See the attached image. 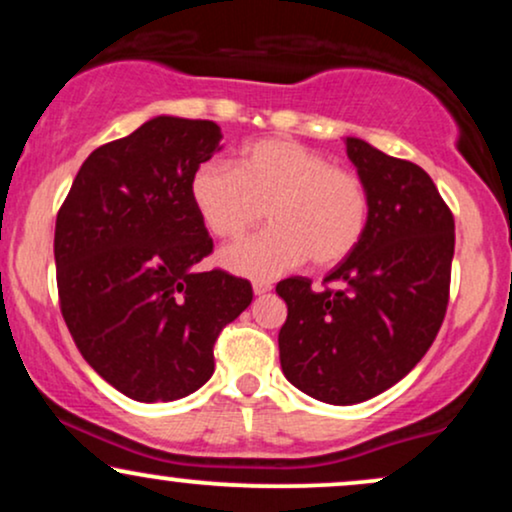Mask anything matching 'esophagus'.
Wrapping results in <instances>:
<instances>
[{
	"mask_svg": "<svg viewBox=\"0 0 512 512\" xmlns=\"http://www.w3.org/2000/svg\"><path fill=\"white\" fill-rule=\"evenodd\" d=\"M252 291H255L257 296H264V293H269V291H272V281L255 279V281H252Z\"/></svg>",
	"mask_w": 512,
	"mask_h": 512,
	"instance_id": "1",
	"label": "esophagus"
}]
</instances>
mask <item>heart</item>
<instances>
[{
    "label": "heart",
    "mask_w": 512,
    "mask_h": 512,
    "mask_svg": "<svg viewBox=\"0 0 512 512\" xmlns=\"http://www.w3.org/2000/svg\"><path fill=\"white\" fill-rule=\"evenodd\" d=\"M190 197L209 233L223 240L245 236L267 211L272 226L221 252V262L245 276H276L308 257L315 267H334L354 255L370 221L361 175L293 139L243 146L236 168L199 163Z\"/></svg>",
    "instance_id": "1"
}]
</instances>
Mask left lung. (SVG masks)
<instances>
[{"mask_svg": "<svg viewBox=\"0 0 512 512\" xmlns=\"http://www.w3.org/2000/svg\"><path fill=\"white\" fill-rule=\"evenodd\" d=\"M346 156L370 192L361 245L313 291L305 276L276 284L289 315L281 370L327 404L380 395L431 349L450 301L455 219L424 168L346 137Z\"/></svg>", "mask_w": 512, "mask_h": 512, "instance_id": "left-lung-1", "label": "left lung"}]
</instances>
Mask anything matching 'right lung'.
<instances>
[{
	"instance_id": "right-lung-1",
	"label": "right lung",
	"mask_w": 512,
	"mask_h": 512,
	"mask_svg": "<svg viewBox=\"0 0 512 512\" xmlns=\"http://www.w3.org/2000/svg\"><path fill=\"white\" fill-rule=\"evenodd\" d=\"M211 120L154 117L86 158L57 211L60 310L76 349L137 402H173L214 373V344L248 308V279L214 267L190 197L199 163L219 149Z\"/></svg>"
}]
</instances>
